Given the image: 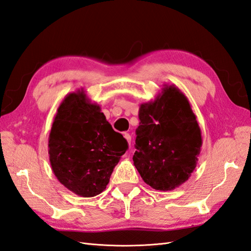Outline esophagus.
<instances>
[{
  "label": "esophagus",
  "instance_id": "1",
  "mask_svg": "<svg viewBox=\"0 0 251 251\" xmlns=\"http://www.w3.org/2000/svg\"><path fill=\"white\" fill-rule=\"evenodd\" d=\"M124 136H125V138L126 139V141H127V143H128V146H131V141H132L131 135L128 134V133H125V134H124Z\"/></svg>",
  "mask_w": 251,
  "mask_h": 251
}]
</instances>
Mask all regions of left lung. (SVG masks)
Instances as JSON below:
<instances>
[{
    "label": "left lung",
    "instance_id": "8db88e82",
    "mask_svg": "<svg viewBox=\"0 0 251 251\" xmlns=\"http://www.w3.org/2000/svg\"><path fill=\"white\" fill-rule=\"evenodd\" d=\"M135 168L156 191H173L197 166L202 136L187 97L175 85H163L154 101L139 108Z\"/></svg>",
    "mask_w": 251,
    "mask_h": 251
}]
</instances>
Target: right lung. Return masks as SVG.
Instances as JSON below:
<instances>
[{"instance_id": "obj_1", "label": "right lung", "mask_w": 251, "mask_h": 251, "mask_svg": "<svg viewBox=\"0 0 251 251\" xmlns=\"http://www.w3.org/2000/svg\"><path fill=\"white\" fill-rule=\"evenodd\" d=\"M126 150L124 136L85 90L65 96L53 119L48 153L52 172L66 188L83 198L100 195Z\"/></svg>"}]
</instances>
